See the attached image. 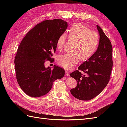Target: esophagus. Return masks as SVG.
Segmentation results:
<instances>
[{"instance_id": "1", "label": "esophagus", "mask_w": 127, "mask_h": 127, "mask_svg": "<svg viewBox=\"0 0 127 127\" xmlns=\"http://www.w3.org/2000/svg\"><path fill=\"white\" fill-rule=\"evenodd\" d=\"M65 75L66 76H69V72L67 70H65Z\"/></svg>"}]
</instances>
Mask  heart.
I'll return each instance as SVG.
<instances>
[{
  "label": "heart",
  "mask_w": 127,
  "mask_h": 127,
  "mask_svg": "<svg viewBox=\"0 0 127 127\" xmlns=\"http://www.w3.org/2000/svg\"><path fill=\"white\" fill-rule=\"evenodd\" d=\"M69 40L74 41L72 52L60 55L57 62L63 68L70 69L82 61L89 59L96 50L99 43L98 34L91 31L87 27L80 23L72 25L68 30ZM66 40V35L63 33L57 42V47L59 51L63 50Z\"/></svg>",
  "instance_id": "1"
}]
</instances>
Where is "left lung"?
Listing matches in <instances>:
<instances>
[{"mask_svg":"<svg viewBox=\"0 0 127 127\" xmlns=\"http://www.w3.org/2000/svg\"><path fill=\"white\" fill-rule=\"evenodd\" d=\"M96 26L99 35L97 50L80 65L78 70L70 74L77 81V86L71 89L70 93L79 100H91L101 93L109 82L112 69V45L102 29ZM80 70L86 74L83 75Z\"/></svg>","mask_w":127,"mask_h":127,"instance_id":"8db88e82","label":"left lung"}]
</instances>
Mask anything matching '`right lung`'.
Masks as SVG:
<instances>
[{"instance_id": "obj_1", "label": "right lung", "mask_w": 127, "mask_h": 127, "mask_svg": "<svg viewBox=\"0 0 127 127\" xmlns=\"http://www.w3.org/2000/svg\"><path fill=\"white\" fill-rule=\"evenodd\" d=\"M67 26V22L60 19L45 20L31 30L21 41L15 57V72L18 85L30 96L47 94L53 82L64 76V69L45 68L44 63L53 59L57 40Z\"/></svg>"}]
</instances>
